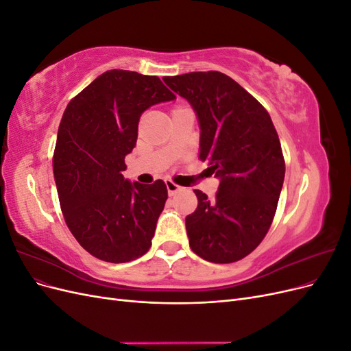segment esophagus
<instances>
[{
  "mask_svg": "<svg viewBox=\"0 0 351 351\" xmlns=\"http://www.w3.org/2000/svg\"><path fill=\"white\" fill-rule=\"evenodd\" d=\"M165 186H167V190H168V195L169 196H174L177 192H180V190H182V187H180L177 183H174L173 180H167Z\"/></svg>",
  "mask_w": 351,
  "mask_h": 351,
  "instance_id": "esophagus-1",
  "label": "esophagus"
}]
</instances>
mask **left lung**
I'll return each mask as SVG.
<instances>
[{"mask_svg": "<svg viewBox=\"0 0 351 351\" xmlns=\"http://www.w3.org/2000/svg\"><path fill=\"white\" fill-rule=\"evenodd\" d=\"M164 82L196 111L199 158L221 180L214 199L195 190L197 208L186 217L190 247L208 262H237L259 246L277 210L285 174L277 130L262 104L224 73Z\"/></svg>", "mask_w": 351, "mask_h": 351, "instance_id": "obj_1", "label": "left lung"}]
</instances>
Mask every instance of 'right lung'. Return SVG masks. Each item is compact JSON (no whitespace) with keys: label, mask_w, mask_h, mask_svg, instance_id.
Listing matches in <instances>:
<instances>
[{"label":"right lung","mask_w":351,"mask_h":351,"mask_svg":"<svg viewBox=\"0 0 351 351\" xmlns=\"http://www.w3.org/2000/svg\"><path fill=\"white\" fill-rule=\"evenodd\" d=\"M174 98L156 76L108 70L62 114L52 158L60 206L71 234L92 256L124 263L149 250L167 186L162 180L130 183L121 173L142 112Z\"/></svg>","instance_id":"right-lung-1"}]
</instances>
